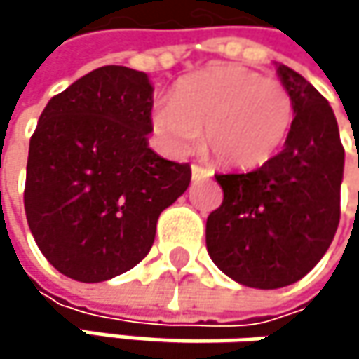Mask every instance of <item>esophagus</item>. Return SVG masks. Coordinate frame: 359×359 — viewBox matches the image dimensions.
Listing matches in <instances>:
<instances>
[{"mask_svg": "<svg viewBox=\"0 0 359 359\" xmlns=\"http://www.w3.org/2000/svg\"><path fill=\"white\" fill-rule=\"evenodd\" d=\"M191 177H193V180L208 179V177H212V172H210L208 168H201V166L193 164V166H191Z\"/></svg>", "mask_w": 359, "mask_h": 359, "instance_id": "1", "label": "esophagus"}]
</instances>
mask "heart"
<instances>
[{
	"label": "heart",
	"mask_w": 359,
	"mask_h": 359,
	"mask_svg": "<svg viewBox=\"0 0 359 359\" xmlns=\"http://www.w3.org/2000/svg\"><path fill=\"white\" fill-rule=\"evenodd\" d=\"M293 116V97L278 81L243 66H214L180 81L170 106L154 111V128L177 154L191 149L205 130V145L218 162L253 170L280 151Z\"/></svg>",
	"instance_id": "heart-1"
}]
</instances>
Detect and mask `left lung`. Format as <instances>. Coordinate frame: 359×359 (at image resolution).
Returning <instances> with one entry per match:
<instances>
[{
  "label": "left lung",
  "instance_id": "1",
  "mask_svg": "<svg viewBox=\"0 0 359 359\" xmlns=\"http://www.w3.org/2000/svg\"><path fill=\"white\" fill-rule=\"evenodd\" d=\"M295 118L285 147L251 172L216 175L222 205L208 216L212 262L239 285L280 289L326 253L341 218L345 149L337 118L299 72L276 64Z\"/></svg>",
  "mask_w": 359,
  "mask_h": 359
}]
</instances>
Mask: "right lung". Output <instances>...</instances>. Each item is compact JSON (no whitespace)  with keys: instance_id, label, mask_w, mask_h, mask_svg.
Returning <instances> with one entry per match:
<instances>
[{"instance_id":"right-lung-1","label":"right lung","mask_w":359,"mask_h":359,"mask_svg":"<svg viewBox=\"0 0 359 359\" xmlns=\"http://www.w3.org/2000/svg\"><path fill=\"white\" fill-rule=\"evenodd\" d=\"M154 85L102 66L45 106L29 145L25 212L41 253L62 274L104 283L154 245L160 214L191 182V166L149 147Z\"/></svg>"}]
</instances>
